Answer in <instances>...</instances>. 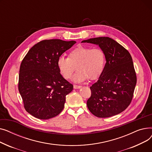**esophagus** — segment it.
<instances>
[{"label": "esophagus", "mask_w": 152, "mask_h": 152, "mask_svg": "<svg viewBox=\"0 0 152 152\" xmlns=\"http://www.w3.org/2000/svg\"><path fill=\"white\" fill-rule=\"evenodd\" d=\"M73 87H74V89H80L81 87V86H78V85H76V84H75L74 86H73Z\"/></svg>", "instance_id": "34e87169"}]
</instances>
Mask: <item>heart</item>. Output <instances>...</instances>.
Listing matches in <instances>:
<instances>
[{
	"label": "heart",
	"mask_w": 152,
	"mask_h": 152,
	"mask_svg": "<svg viewBox=\"0 0 152 152\" xmlns=\"http://www.w3.org/2000/svg\"><path fill=\"white\" fill-rule=\"evenodd\" d=\"M105 62V52L100 48L93 49L79 45L68 53V58L60 57L57 66L66 79H70L77 69L74 79L76 82H81L87 79L91 81L98 79L104 69Z\"/></svg>",
	"instance_id": "1"
}]
</instances>
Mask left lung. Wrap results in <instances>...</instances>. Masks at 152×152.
<instances>
[{
	"label": "left lung",
	"mask_w": 152,
	"mask_h": 152,
	"mask_svg": "<svg viewBox=\"0 0 152 152\" xmlns=\"http://www.w3.org/2000/svg\"><path fill=\"white\" fill-rule=\"evenodd\" d=\"M99 45L106 54V64L98 81L90 87L87 108L95 116L108 118L121 113L132 101L137 76L131 55L108 37L83 41Z\"/></svg>",
	"instance_id": "left-lung-1"
}]
</instances>
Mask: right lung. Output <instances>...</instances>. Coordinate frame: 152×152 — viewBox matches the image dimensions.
<instances>
[{"instance_id": "add662e5", "label": "right lung", "mask_w": 152, "mask_h": 152, "mask_svg": "<svg viewBox=\"0 0 152 152\" xmlns=\"http://www.w3.org/2000/svg\"><path fill=\"white\" fill-rule=\"evenodd\" d=\"M76 42L43 40L35 44L23 59L18 90L26 111L38 119H48L63 110L66 95L73 86L64 79L57 60Z\"/></svg>"}]
</instances>
